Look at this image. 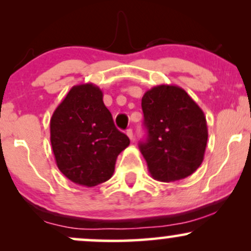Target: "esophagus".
Listing matches in <instances>:
<instances>
[{
    "mask_svg": "<svg viewBox=\"0 0 251 251\" xmlns=\"http://www.w3.org/2000/svg\"><path fill=\"white\" fill-rule=\"evenodd\" d=\"M126 134H127V137L129 138V139H133V137H134V135H133V131H132V128H128L127 129V131H126Z\"/></svg>",
    "mask_w": 251,
    "mask_h": 251,
    "instance_id": "obj_1",
    "label": "esophagus"
}]
</instances>
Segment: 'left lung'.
Instances as JSON below:
<instances>
[{"label":"left lung","instance_id":"1","mask_svg":"<svg viewBox=\"0 0 251 251\" xmlns=\"http://www.w3.org/2000/svg\"><path fill=\"white\" fill-rule=\"evenodd\" d=\"M148 139L139 144L150 174L160 181L189 177L201 166L208 142L206 119L183 88L159 85L142 99Z\"/></svg>","mask_w":251,"mask_h":251}]
</instances>
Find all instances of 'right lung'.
<instances>
[{"instance_id": "right-lung-1", "label": "right lung", "mask_w": 251, "mask_h": 251, "mask_svg": "<svg viewBox=\"0 0 251 251\" xmlns=\"http://www.w3.org/2000/svg\"><path fill=\"white\" fill-rule=\"evenodd\" d=\"M93 83L73 86L50 118V143L57 168L68 179L96 186L112 177L118 155L129 145L114 126Z\"/></svg>"}]
</instances>
